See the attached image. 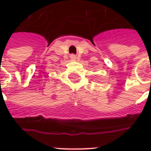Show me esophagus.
Listing matches in <instances>:
<instances>
[{
  "label": "esophagus",
  "mask_w": 151,
  "mask_h": 151,
  "mask_svg": "<svg viewBox=\"0 0 151 151\" xmlns=\"http://www.w3.org/2000/svg\"><path fill=\"white\" fill-rule=\"evenodd\" d=\"M70 58H71V60H76V56L75 55H73V54H72V55L70 56Z\"/></svg>",
  "instance_id": "obj_1"
}]
</instances>
